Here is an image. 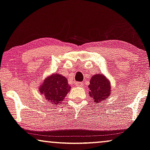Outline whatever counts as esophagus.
Returning a JSON list of instances; mask_svg holds the SVG:
<instances>
[{"label":"esophagus","mask_w":150,"mask_h":150,"mask_svg":"<svg viewBox=\"0 0 150 150\" xmlns=\"http://www.w3.org/2000/svg\"><path fill=\"white\" fill-rule=\"evenodd\" d=\"M75 86H79V87H81L83 86V83L82 82H79V81H77V82H75Z\"/></svg>","instance_id":"1"}]
</instances>
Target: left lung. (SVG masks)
<instances>
[{
    "label": "left lung",
    "instance_id": "obj_1",
    "mask_svg": "<svg viewBox=\"0 0 150 150\" xmlns=\"http://www.w3.org/2000/svg\"><path fill=\"white\" fill-rule=\"evenodd\" d=\"M88 87L90 96L95 103H100L101 101L108 98L110 94V83L102 74L93 75Z\"/></svg>",
    "mask_w": 150,
    "mask_h": 150
}]
</instances>
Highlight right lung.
<instances>
[{
    "label": "right lung",
    "mask_w": 150,
    "mask_h": 150,
    "mask_svg": "<svg viewBox=\"0 0 150 150\" xmlns=\"http://www.w3.org/2000/svg\"><path fill=\"white\" fill-rule=\"evenodd\" d=\"M40 93L45 95V99L51 104H60L65 98L71 86L67 79L60 74L53 73L48 76L39 88Z\"/></svg>",
    "instance_id": "right-lung-1"
}]
</instances>
